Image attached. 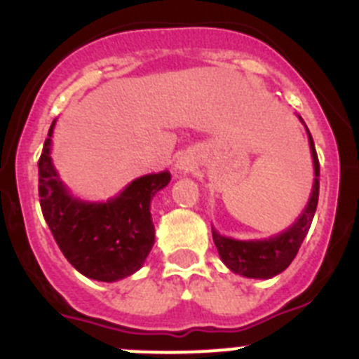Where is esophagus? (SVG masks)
I'll return each instance as SVG.
<instances>
[{
	"label": "esophagus",
	"mask_w": 359,
	"mask_h": 359,
	"mask_svg": "<svg viewBox=\"0 0 359 359\" xmlns=\"http://www.w3.org/2000/svg\"><path fill=\"white\" fill-rule=\"evenodd\" d=\"M176 169H180L182 172H189V170H192V161H190V158L187 156L180 158V160L176 161Z\"/></svg>",
	"instance_id": "esophagus-1"
}]
</instances>
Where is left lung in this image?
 <instances>
[{
  "mask_svg": "<svg viewBox=\"0 0 359 359\" xmlns=\"http://www.w3.org/2000/svg\"><path fill=\"white\" fill-rule=\"evenodd\" d=\"M309 145L311 154H313V163H315V185L311 192L309 203L306 210L298 217L297 223L286 231H282L278 236L269 237L262 241H237L224 237L212 228V237L214 244L217 246V252L223 259L224 264L243 277L250 278H269L278 275L287 268L297 257L298 248L302 244L304 237L309 231L313 217H315L316 205H318V192H320V163L318 154H316L315 142L311 136L309 129Z\"/></svg>",
  "mask_w": 359,
  "mask_h": 359,
  "instance_id": "left-lung-1",
  "label": "left lung"
}]
</instances>
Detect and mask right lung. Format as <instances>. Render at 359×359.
Listing matches in <instances>:
<instances>
[{"label":"right lung","instance_id":"1","mask_svg":"<svg viewBox=\"0 0 359 359\" xmlns=\"http://www.w3.org/2000/svg\"><path fill=\"white\" fill-rule=\"evenodd\" d=\"M50 126L39 158V201L57 246L73 268L86 277L115 282L144 264L154 244L151 199L170 182L169 172L147 174L107 203L72 198L50 160Z\"/></svg>","mask_w":359,"mask_h":359}]
</instances>
